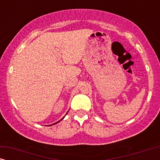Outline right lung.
Masks as SVG:
<instances>
[{"instance_id": "obj_1", "label": "right lung", "mask_w": 160, "mask_h": 160, "mask_svg": "<svg viewBox=\"0 0 160 160\" xmlns=\"http://www.w3.org/2000/svg\"><path fill=\"white\" fill-rule=\"evenodd\" d=\"M63 118H64V117H63ZM63 118H62V119H63ZM62 119H61V120H62ZM59 122H60V121H59ZM56 122V123H54V124H57V123H58V122Z\"/></svg>"}]
</instances>
